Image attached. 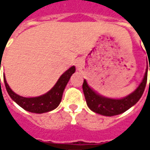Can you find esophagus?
I'll return each instance as SVG.
<instances>
[{
	"label": "esophagus",
	"instance_id": "1",
	"mask_svg": "<svg viewBox=\"0 0 150 150\" xmlns=\"http://www.w3.org/2000/svg\"><path fill=\"white\" fill-rule=\"evenodd\" d=\"M76 66L78 68H82V67H83V64H82V62H80V61H77V62H76Z\"/></svg>",
	"mask_w": 150,
	"mask_h": 150
}]
</instances>
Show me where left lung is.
Listing matches in <instances>:
<instances>
[{
    "mask_svg": "<svg viewBox=\"0 0 150 150\" xmlns=\"http://www.w3.org/2000/svg\"><path fill=\"white\" fill-rule=\"evenodd\" d=\"M147 76L148 67L144 79L141 82V83L139 84V86L137 88V89L131 94L121 99H112V98H108L105 97L98 95L88 85L86 80H84L83 83V90L87 104L92 111L97 112L98 114L104 115V116H114V115L123 113L131 107L134 106L136 103L140 99L141 96L144 93L145 86H146Z\"/></svg>",
    "mask_w": 150,
    "mask_h": 150,
    "instance_id": "left-lung-1",
    "label": "left lung"
}]
</instances>
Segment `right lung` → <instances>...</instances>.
Wrapping results in <instances>:
<instances>
[{"label":"right lung","instance_id":"right-lung-1","mask_svg":"<svg viewBox=\"0 0 150 150\" xmlns=\"http://www.w3.org/2000/svg\"><path fill=\"white\" fill-rule=\"evenodd\" d=\"M74 72H75V67L73 66L70 67L67 71H66L61 76L58 81L57 82V83L55 84L54 87L50 90L49 92H47L43 95L36 97V98H24V97L17 95L10 88L5 78H4V83L10 97L19 106L28 112H35V113H43V112L53 110L60 104L65 87Z\"/></svg>","mask_w":150,"mask_h":150}]
</instances>
